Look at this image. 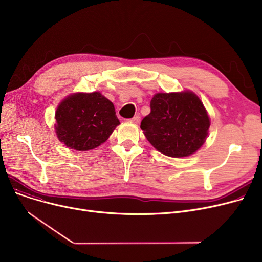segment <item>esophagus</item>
Instances as JSON below:
<instances>
[{"label":"esophagus","instance_id":"34e87169","mask_svg":"<svg viewBox=\"0 0 262 262\" xmlns=\"http://www.w3.org/2000/svg\"><path fill=\"white\" fill-rule=\"evenodd\" d=\"M132 122L135 123V124L140 123V116H139V115H138V116H135V117L132 119Z\"/></svg>","mask_w":262,"mask_h":262}]
</instances>
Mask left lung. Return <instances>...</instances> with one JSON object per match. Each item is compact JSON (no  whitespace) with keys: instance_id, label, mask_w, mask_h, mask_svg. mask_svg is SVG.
I'll return each instance as SVG.
<instances>
[{"instance_id":"8db88e82","label":"left lung","mask_w":262,"mask_h":262,"mask_svg":"<svg viewBox=\"0 0 262 262\" xmlns=\"http://www.w3.org/2000/svg\"><path fill=\"white\" fill-rule=\"evenodd\" d=\"M140 127L158 152L182 158L203 146L208 137L210 118L193 91L158 92L150 100V113L143 118Z\"/></svg>"}]
</instances>
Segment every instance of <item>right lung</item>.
Returning a JSON list of instances; mask_svg holds the SVG:
<instances>
[{"label": "right lung", "instance_id": "add662e5", "mask_svg": "<svg viewBox=\"0 0 262 262\" xmlns=\"http://www.w3.org/2000/svg\"><path fill=\"white\" fill-rule=\"evenodd\" d=\"M120 124L114 104L100 92H73L55 112L54 128L68 148L85 152L103 144Z\"/></svg>", "mask_w": 262, "mask_h": 262}]
</instances>
